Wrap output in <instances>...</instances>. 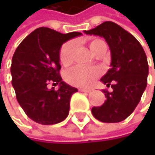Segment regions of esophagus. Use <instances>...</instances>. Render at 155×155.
<instances>
[{
	"label": "esophagus",
	"instance_id": "1",
	"mask_svg": "<svg viewBox=\"0 0 155 155\" xmlns=\"http://www.w3.org/2000/svg\"><path fill=\"white\" fill-rule=\"evenodd\" d=\"M79 91H81V92H91V89H82V88H80Z\"/></svg>",
	"mask_w": 155,
	"mask_h": 155
}]
</instances>
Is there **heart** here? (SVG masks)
<instances>
[{
    "label": "heart",
    "mask_w": 155,
    "mask_h": 155,
    "mask_svg": "<svg viewBox=\"0 0 155 155\" xmlns=\"http://www.w3.org/2000/svg\"><path fill=\"white\" fill-rule=\"evenodd\" d=\"M101 39H92L90 41L89 46L91 50L94 53L96 47L101 43ZM75 51V43L69 41L64 44L59 52V59L63 65L68 66L74 61V55ZM101 72L97 68H89L81 65H77L70 69L66 73V81L74 86L77 87H90L97 78L99 77Z\"/></svg>",
    "instance_id": "b5f03b06"
}]
</instances>
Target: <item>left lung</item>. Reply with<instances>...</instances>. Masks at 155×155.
<instances>
[{"instance_id":"8db88e82","label":"left lung","mask_w":155,"mask_h":155,"mask_svg":"<svg viewBox=\"0 0 155 155\" xmlns=\"http://www.w3.org/2000/svg\"><path fill=\"white\" fill-rule=\"evenodd\" d=\"M84 33L104 38L111 53V68L101 81L107 87L111 84L113 91L103 90L107 100L91 108V113L101 122L123 121L138 105L147 85L149 67L144 50L133 35L112 21Z\"/></svg>"}]
</instances>
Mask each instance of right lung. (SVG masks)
I'll return each mask as SVG.
<instances>
[{"instance_id":"right-lung-1","label":"right lung","mask_w":155,"mask_h":155,"mask_svg":"<svg viewBox=\"0 0 155 155\" xmlns=\"http://www.w3.org/2000/svg\"><path fill=\"white\" fill-rule=\"evenodd\" d=\"M81 35L38 28L17 47L11 66L12 83L18 104L33 121L54 125L67 117L71 97L78 90L62 81L59 52L64 42ZM51 82L59 84L57 91L47 88Z\"/></svg>"}]
</instances>
